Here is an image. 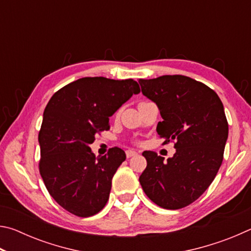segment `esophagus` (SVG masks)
I'll return each mask as SVG.
<instances>
[{
  "label": "esophagus",
  "mask_w": 251,
  "mask_h": 251,
  "mask_svg": "<svg viewBox=\"0 0 251 251\" xmlns=\"http://www.w3.org/2000/svg\"><path fill=\"white\" fill-rule=\"evenodd\" d=\"M138 152L137 151H133V150H128V151H126V157L127 158H130V157H133V156H135V155H137Z\"/></svg>",
  "instance_id": "1"
}]
</instances>
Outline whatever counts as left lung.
Returning <instances> with one entry per match:
<instances>
[{"label": "left lung", "instance_id": "left-lung-1", "mask_svg": "<svg viewBox=\"0 0 251 251\" xmlns=\"http://www.w3.org/2000/svg\"><path fill=\"white\" fill-rule=\"evenodd\" d=\"M142 92L158 106L157 133L176 152L164 160L146 151L139 182L147 197L165 209H180L205 193L222 166L228 122L222 100L207 85L184 75L139 79Z\"/></svg>", "mask_w": 251, "mask_h": 251}]
</instances>
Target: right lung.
<instances>
[{
    "label": "right lung",
    "instance_id": "1",
    "mask_svg": "<svg viewBox=\"0 0 251 251\" xmlns=\"http://www.w3.org/2000/svg\"><path fill=\"white\" fill-rule=\"evenodd\" d=\"M139 92L131 78L83 77L58 90L46 105L39 133L40 174L50 196L71 214L90 217L105 207L126 155L113 147L96 157L90 145L97 133L109 129V117Z\"/></svg>",
    "mask_w": 251,
    "mask_h": 251
}]
</instances>
